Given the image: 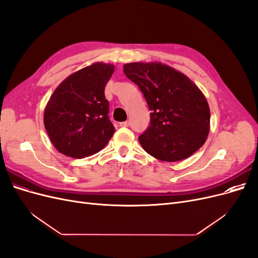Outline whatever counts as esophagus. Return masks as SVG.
<instances>
[{
    "mask_svg": "<svg viewBox=\"0 0 258 258\" xmlns=\"http://www.w3.org/2000/svg\"><path fill=\"white\" fill-rule=\"evenodd\" d=\"M129 121H122V122H119V126L120 127H129Z\"/></svg>",
    "mask_w": 258,
    "mask_h": 258,
    "instance_id": "obj_1",
    "label": "esophagus"
}]
</instances>
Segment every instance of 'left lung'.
Listing matches in <instances>:
<instances>
[{"mask_svg": "<svg viewBox=\"0 0 258 258\" xmlns=\"http://www.w3.org/2000/svg\"><path fill=\"white\" fill-rule=\"evenodd\" d=\"M123 73L134 82L150 107L151 121L140 144L161 161L183 160L205 144L210 131V107L188 77L161 62H132Z\"/></svg>", "mask_w": 258, "mask_h": 258, "instance_id": "obj_1", "label": "left lung"}]
</instances>
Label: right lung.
<instances>
[{
    "label": "right lung",
    "instance_id": "1",
    "mask_svg": "<svg viewBox=\"0 0 258 258\" xmlns=\"http://www.w3.org/2000/svg\"><path fill=\"white\" fill-rule=\"evenodd\" d=\"M114 66L97 62L62 82L44 112V124L53 146L72 158L100 152L113 137L104 88Z\"/></svg>",
    "mask_w": 258,
    "mask_h": 258
}]
</instances>
